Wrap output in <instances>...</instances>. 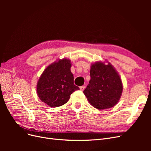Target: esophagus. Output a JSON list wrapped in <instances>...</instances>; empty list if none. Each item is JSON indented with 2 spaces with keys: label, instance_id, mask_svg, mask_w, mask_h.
I'll return each instance as SVG.
<instances>
[{
  "label": "esophagus",
  "instance_id": "1",
  "mask_svg": "<svg viewBox=\"0 0 151 151\" xmlns=\"http://www.w3.org/2000/svg\"><path fill=\"white\" fill-rule=\"evenodd\" d=\"M84 89H85V86H80V89H81V91H84Z\"/></svg>",
  "mask_w": 151,
  "mask_h": 151
}]
</instances>
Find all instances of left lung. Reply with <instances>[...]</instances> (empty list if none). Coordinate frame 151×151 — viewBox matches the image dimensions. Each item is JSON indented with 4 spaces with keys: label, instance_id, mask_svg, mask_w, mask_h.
Instances as JSON below:
<instances>
[{
    "label": "left lung",
    "instance_id": "obj_1",
    "mask_svg": "<svg viewBox=\"0 0 151 151\" xmlns=\"http://www.w3.org/2000/svg\"><path fill=\"white\" fill-rule=\"evenodd\" d=\"M90 77L83 93L91 104L99 109L116 105L122 95L123 86L119 75L110 63L96 62L91 67Z\"/></svg>",
    "mask_w": 151,
    "mask_h": 151
}]
</instances>
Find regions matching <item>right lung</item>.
<instances>
[{"instance_id": "right-lung-1", "label": "right lung", "mask_w": 151, "mask_h": 151, "mask_svg": "<svg viewBox=\"0 0 151 151\" xmlns=\"http://www.w3.org/2000/svg\"><path fill=\"white\" fill-rule=\"evenodd\" d=\"M70 67V60L63 58L44 70L36 88L41 101L51 107L60 106L68 101L72 93L79 89L74 84Z\"/></svg>"}]
</instances>
